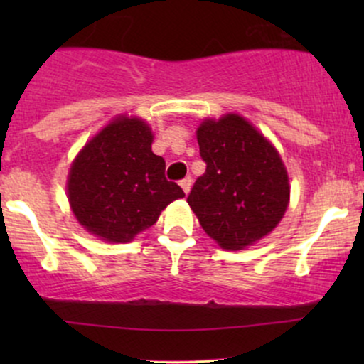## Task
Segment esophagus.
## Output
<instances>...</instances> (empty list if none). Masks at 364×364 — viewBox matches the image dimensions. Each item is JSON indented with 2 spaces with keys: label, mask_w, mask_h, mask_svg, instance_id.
Returning <instances> with one entry per match:
<instances>
[{
  "label": "esophagus",
  "mask_w": 364,
  "mask_h": 364,
  "mask_svg": "<svg viewBox=\"0 0 364 364\" xmlns=\"http://www.w3.org/2000/svg\"><path fill=\"white\" fill-rule=\"evenodd\" d=\"M179 186H181L183 191H185V193L188 195V191H190V188H191V178L190 176L183 178L181 181H179Z\"/></svg>",
  "instance_id": "obj_1"
}]
</instances>
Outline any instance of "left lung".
I'll list each match as a JSON object with an SVG mask.
<instances>
[{
  "instance_id": "left-lung-1",
  "label": "left lung",
  "mask_w": 364,
  "mask_h": 364,
  "mask_svg": "<svg viewBox=\"0 0 364 364\" xmlns=\"http://www.w3.org/2000/svg\"><path fill=\"white\" fill-rule=\"evenodd\" d=\"M196 140L207 169L186 202L203 231L225 250L269 235L289 202V179L277 150L237 114L203 121Z\"/></svg>"
}]
</instances>
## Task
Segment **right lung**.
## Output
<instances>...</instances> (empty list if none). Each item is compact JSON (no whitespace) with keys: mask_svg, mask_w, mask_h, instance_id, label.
<instances>
[{"mask_svg":"<svg viewBox=\"0 0 364 364\" xmlns=\"http://www.w3.org/2000/svg\"><path fill=\"white\" fill-rule=\"evenodd\" d=\"M166 161L152 152V132L139 118H119L95 135L75 159L68 200L92 235L128 243L157 223L185 191L166 179Z\"/></svg>","mask_w":364,"mask_h":364,"instance_id":"right-lung-1","label":"right lung"}]
</instances>
